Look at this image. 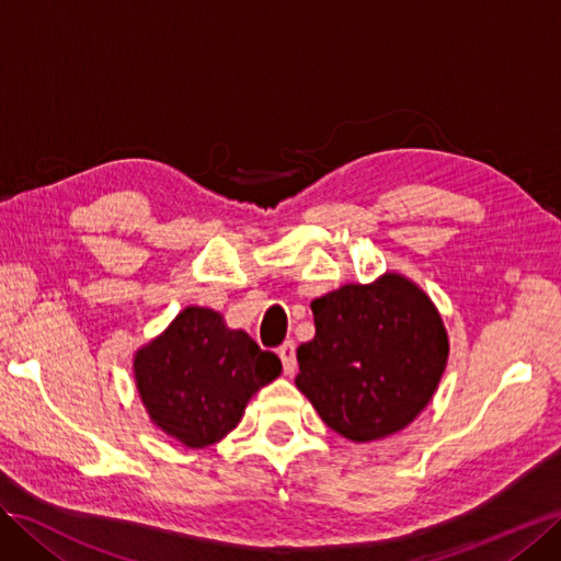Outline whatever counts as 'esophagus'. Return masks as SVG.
<instances>
[{
  "instance_id": "esophagus-1",
  "label": "esophagus",
  "mask_w": 561,
  "mask_h": 561,
  "mask_svg": "<svg viewBox=\"0 0 561 561\" xmlns=\"http://www.w3.org/2000/svg\"><path fill=\"white\" fill-rule=\"evenodd\" d=\"M278 355L283 360V369L285 375H295L297 369V355H295V344L293 342H285L280 348H278Z\"/></svg>"
}]
</instances>
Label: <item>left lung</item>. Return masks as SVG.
Listing matches in <instances>:
<instances>
[{
  "label": "left lung",
  "mask_w": 561,
  "mask_h": 561,
  "mask_svg": "<svg viewBox=\"0 0 561 561\" xmlns=\"http://www.w3.org/2000/svg\"><path fill=\"white\" fill-rule=\"evenodd\" d=\"M316 336L297 348V388L351 443L396 435L426 410L449 358L433 299L398 271L311 301Z\"/></svg>",
  "instance_id": "1"
}]
</instances>
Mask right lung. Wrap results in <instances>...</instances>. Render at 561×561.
I'll list each match as a JSON object with an SVG mask.
<instances>
[{
  "label": "right lung",
  "instance_id": "obj_1",
  "mask_svg": "<svg viewBox=\"0 0 561 561\" xmlns=\"http://www.w3.org/2000/svg\"><path fill=\"white\" fill-rule=\"evenodd\" d=\"M276 353L231 330L213 309L186 307L133 355L135 388L149 421L190 449L219 443L248 402L280 377Z\"/></svg>",
  "mask_w": 561,
  "mask_h": 561
}]
</instances>
